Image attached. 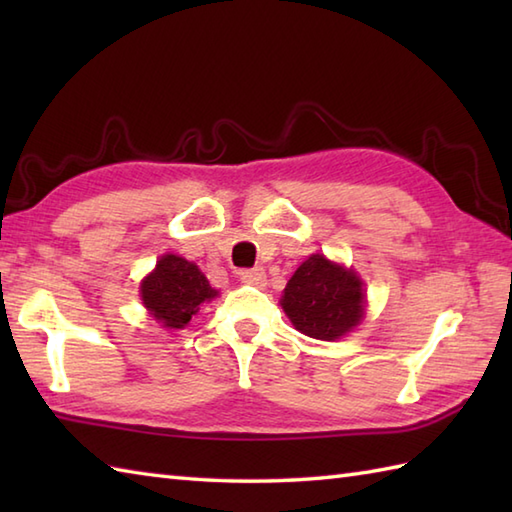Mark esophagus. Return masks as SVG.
Wrapping results in <instances>:
<instances>
[{"label": "esophagus", "instance_id": "34e87169", "mask_svg": "<svg viewBox=\"0 0 512 512\" xmlns=\"http://www.w3.org/2000/svg\"><path fill=\"white\" fill-rule=\"evenodd\" d=\"M239 279H242L248 286L262 288L266 284V273L262 268H250V270H242V273H239Z\"/></svg>", "mask_w": 512, "mask_h": 512}]
</instances>
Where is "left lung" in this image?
<instances>
[{
    "label": "left lung",
    "instance_id": "left-lung-1",
    "mask_svg": "<svg viewBox=\"0 0 512 512\" xmlns=\"http://www.w3.org/2000/svg\"><path fill=\"white\" fill-rule=\"evenodd\" d=\"M281 308L301 334L319 341L341 339L365 314L363 281L352 268L310 255L286 284Z\"/></svg>",
    "mask_w": 512,
    "mask_h": 512
}]
</instances>
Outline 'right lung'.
Instances as JSON below:
<instances>
[{
	"mask_svg": "<svg viewBox=\"0 0 512 512\" xmlns=\"http://www.w3.org/2000/svg\"><path fill=\"white\" fill-rule=\"evenodd\" d=\"M140 297L162 328L182 330L204 301L217 297V290L189 259L162 255L140 284Z\"/></svg>",
	"mask_w": 512,
	"mask_h": 512,
	"instance_id": "add662e5",
	"label": "right lung"
}]
</instances>
